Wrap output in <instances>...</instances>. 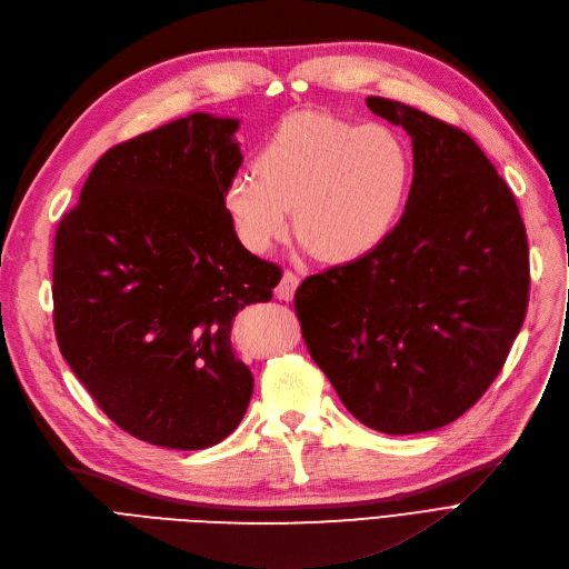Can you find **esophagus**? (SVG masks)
Segmentation results:
<instances>
[{
	"instance_id": "34e87169",
	"label": "esophagus",
	"mask_w": 569,
	"mask_h": 569,
	"mask_svg": "<svg viewBox=\"0 0 569 569\" xmlns=\"http://www.w3.org/2000/svg\"><path fill=\"white\" fill-rule=\"evenodd\" d=\"M298 282H300V278H298L296 273L284 271V273H282L280 284L276 287V296H278L280 300H291V298H293V293H296V289H298Z\"/></svg>"
}]
</instances>
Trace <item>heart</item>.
Segmentation results:
<instances>
[{
    "mask_svg": "<svg viewBox=\"0 0 569 569\" xmlns=\"http://www.w3.org/2000/svg\"><path fill=\"white\" fill-rule=\"evenodd\" d=\"M413 156L407 140L383 123H356L300 112L282 119L224 183L222 202L239 241L269 252L293 224L300 246L326 261L375 252L409 202Z\"/></svg>",
    "mask_w": 569,
    "mask_h": 569,
    "instance_id": "b5f03b06",
    "label": "heart"
}]
</instances>
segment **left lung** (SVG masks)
I'll list each match as a JSON object with an SVG mask.
<instances>
[{
    "label": "left lung",
    "instance_id": "left-lung-1",
    "mask_svg": "<svg viewBox=\"0 0 569 569\" xmlns=\"http://www.w3.org/2000/svg\"><path fill=\"white\" fill-rule=\"evenodd\" d=\"M367 108L411 136L407 209L375 252L306 278L293 308L353 418L420 433L469 411L503 370L528 308V239L473 138L397 100Z\"/></svg>",
    "mask_w": 569,
    "mask_h": 569
}]
</instances>
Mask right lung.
I'll list each match as a JSON object with an SVG mask.
<instances>
[{
    "label": "right lung",
    "mask_w": 569,
    "mask_h": 569,
    "mask_svg": "<svg viewBox=\"0 0 569 569\" xmlns=\"http://www.w3.org/2000/svg\"><path fill=\"white\" fill-rule=\"evenodd\" d=\"M237 130L194 112L112 147L57 227L59 351L112 422L160 448L202 450L239 427L254 381L231 323L282 278L224 211Z\"/></svg>",
    "instance_id": "obj_1"
}]
</instances>
